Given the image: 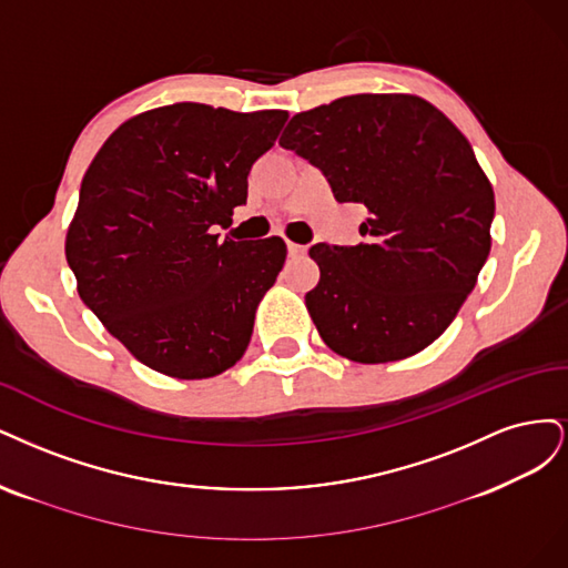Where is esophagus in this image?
Listing matches in <instances>:
<instances>
[{
	"label": "esophagus",
	"mask_w": 568,
	"mask_h": 568,
	"mask_svg": "<svg viewBox=\"0 0 568 568\" xmlns=\"http://www.w3.org/2000/svg\"><path fill=\"white\" fill-rule=\"evenodd\" d=\"M287 254H290V257H304V254H306V245L287 243Z\"/></svg>",
	"instance_id": "34e87169"
}]
</instances>
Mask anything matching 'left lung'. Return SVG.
Returning a JSON list of instances; mask_svg holds the SVG:
<instances>
[{"mask_svg":"<svg viewBox=\"0 0 568 568\" xmlns=\"http://www.w3.org/2000/svg\"><path fill=\"white\" fill-rule=\"evenodd\" d=\"M368 219L358 245L318 243L306 308L323 342L356 363L423 352L453 323L490 252L496 197L460 130L406 94L344 97L281 136Z\"/></svg>","mask_w":568,"mask_h":568,"instance_id":"obj_1","label":"left lung"}]
</instances>
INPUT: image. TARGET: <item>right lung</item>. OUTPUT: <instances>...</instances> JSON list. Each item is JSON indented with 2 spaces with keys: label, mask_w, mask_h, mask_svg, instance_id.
<instances>
[{
  "label": "right lung",
  "mask_w": 568,
  "mask_h": 568,
  "mask_svg": "<svg viewBox=\"0 0 568 568\" xmlns=\"http://www.w3.org/2000/svg\"><path fill=\"white\" fill-rule=\"evenodd\" d=\"M285 111L174 103L111 134L82 179L65 260L82 302L143 365L179 377L224 373L247 349L285 241L219 243L247 174Z\"/></svg>",
  "instance_id": "add662e5"
}]
</instances>
